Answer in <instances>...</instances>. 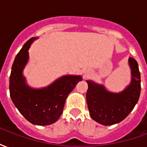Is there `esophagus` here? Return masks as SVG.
Masks as SVG:
<instances>
[{"instance_id":"obj_1","label":"esophagus","mask_w":147,"mask_h":147,"mask_svg":"<svg viewBox=\"0 0 147 147\" xmlns=\"http://www.w3.org/2000/svg\"><path fill=\"white\" fill-rule=\"evenodd\" d=\"M83 73H84V76H89V75H90V73H91V71H90V70H85L84 71H83Z\"/></svg>"}]
</instances>
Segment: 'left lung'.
Wrapping results in <instances>:
<instances>
[{
    "instance_id": "left-lung-1",
    "label": "left lung",
    "mask_w": 147,
    "mask_h": 147,
    "mask_svg": "<svg viewBox=\"0 0 147 147\" xmlns=\"http://www.w3.org/2000/svg\"><path fill=\"white\" fill-rule=\"evenodd\" d=\"M131 82L119 93L111 92L102 84L86 80V102L90 117L102 125H113L124 120L138 102L141 91V78L137 61L128 59Z\"/></svg>"
}]
</instances>
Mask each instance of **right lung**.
Returning <instances> with one entry per match:
<instances>
[{
    "label": "right lung",
    "instance_id": "obj_1",
    "mask_svg": "<svg viewBox=\"0 0 147 147\" xmlns=\"http://www.w3.org/2000/svg\"><path fill=\"white\" fill-rule=\"evenodd\" d=\"M38 38L34 37L29 39L15 58L10 75L9 91L15 106L30 123L45 126L55 123L60 118L67 97L83 78L81 76L65 75L42 88L29 86L24 70L29 61L28 50Z\"/></svg>",
    "mask_w": 147,
    "mask_h": 147
}]
</instances>
